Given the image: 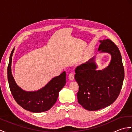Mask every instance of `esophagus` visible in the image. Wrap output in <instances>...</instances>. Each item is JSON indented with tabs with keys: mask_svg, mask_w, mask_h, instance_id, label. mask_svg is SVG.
I'll return each instance as SVG.
<instances>
[{
	"mask_svg": "<svg viewBox=\"0 0 132 132\" xmlns=\"http://www.w3.org/2000/svg\"><path fill=\"white\" fill-rule=\"evenodd\" d=\"M69 79L70 80H73L74 79V74L73 73H70L69 75Z\"/></svg>",
	"mask_w": 132,
	"mask_h": 132,
	"instance_id": "34e87169",
	"label": "esophagus"
}]
</instances>
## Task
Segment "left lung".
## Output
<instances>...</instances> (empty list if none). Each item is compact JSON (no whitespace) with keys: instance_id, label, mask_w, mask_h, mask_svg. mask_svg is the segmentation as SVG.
I'll list each match as a JSON object with an SVG mask.
<instances>
[{"instance_id":"1","label":"left lung","mask_w":132,"mask_h":132,"mask_svg":"<svg viewBox=\"0 0 132 132\" xmlns=\"http://www.w3.org/2000/svg\"><path fill=\"white\" fill-rule=\"evenodd\" d=\"M100 53H109L107 67L97 70L95 57L75 69V79L79 85L78 102L88 111H97L110 105L119 96L124 78L121 53L109 39L99 41Z\"/></svg>"}]
</instances>
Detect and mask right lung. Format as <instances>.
Instances as JSON below:
<instances>
[{
	"label": "right lung",
	"mask_w": 132,
	"mask_h": 132,
	"mask_svg": "<svg viewBox=\"0 0 132 132\" xmlns=\"http://www.w3.org/2000/svg\"><path fill=\"white\" fill-rule=\"evenodd\" d=\"M13 49L10 57L7 68L8 81L12 96L22 108L32 112L39 113L47 111L57 102L59 92L66 84V72L52 78L44 87L34 91H27L17 85L11 71Z\"/></svg>",
	"instance_id": "1"
}]
</instances>
